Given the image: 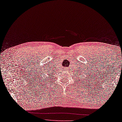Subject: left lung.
I'll use <instances>...</instances> for the list:
<instances>
[{
	"instance_id": "obj_1",
	"label": "left lung",
	"mask_w": 122,
	"mask_h": 122,
	"mask_svg": "<svg viewBox=\"0 0 122 122\" xmlns=\"http://www.w3.org/2000/svg\"><path fill=\"white\" fill-rule=\"evenodd\" d=\"M82 80H83V79H82Z\"/></svg>"
}]
</instances>
